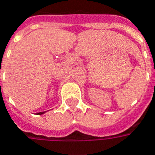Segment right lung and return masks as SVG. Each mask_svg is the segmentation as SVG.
Returning <instances> with one entry per match:
<instances>
[{
    "instance_id": "right-lung-1",
    "label": "right lung",
    "mask_w": 155,
    "mask_h": 155,
    "mask_svg": "<svg viewBox=\"0 0 155 155\" xmlns=\"http://www.w3.org/2000/svg\"><path fill=\"white\" fill-rule=\"evenodd\" d=\"M45 112H40V113H37L38 114H44Z\"/></svg>"
}]
</instances>
